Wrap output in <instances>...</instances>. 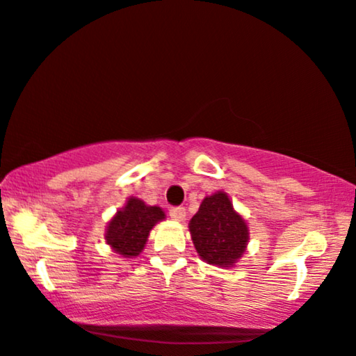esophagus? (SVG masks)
I'll use <instances>...</instances> for the list:
<instances>
[{
	"mask_svg": "<svg viewBox=\"0 0 356 356\" xmlns=\"http://www.w3.org/2000/svg\"><path fill=\"white\" fill-rule=\"evenodd\" d=\"M169 216L172 217L174 220L181 222V220L186 219V209H184V207H172L169 211Z\"/></svg>",
	"mask_w": 356,
	"mask_h": 356,
	"instance_id": "34e87169",
	"label": "esophagus"
}]
</instances>
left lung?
<instances>
[{
	"label": "left lung",
	"instance_id": "1",
	"mask_svg": "<svg viewBox=\"0 0 356 356\" xmlns=\"http://www.w3.org/2000/svg\"><path fill=\"white\" fill-rule=\"evenodd\" d=\"M189 232L200 259L220 268L235 267L250 241L247 220L224 191L205 197L189 222Z\"/></svg>",
	"mask_w": 356,
	"mask_h": 356
}]
</instances>
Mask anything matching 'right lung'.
Listing matches in <instances>:
<instances>
[{
	"instance_id": "obj_1",
	"label": "right lung",
	"mask_w": 356,
	"mask_h": 356,
	"mask_svg": "<svg viewBox=\"0 0 356 356\" xmlns=\"http://www.w3.org/2000/svg\"><path fill=\"white\" fill-rule=\"evenodd\" d=\"M164 219L161 207L147 205L139 197H127L126 205L106 225V243L124 259H132L144 250L154 225Z\"/></svg>"
}]
</instances>
